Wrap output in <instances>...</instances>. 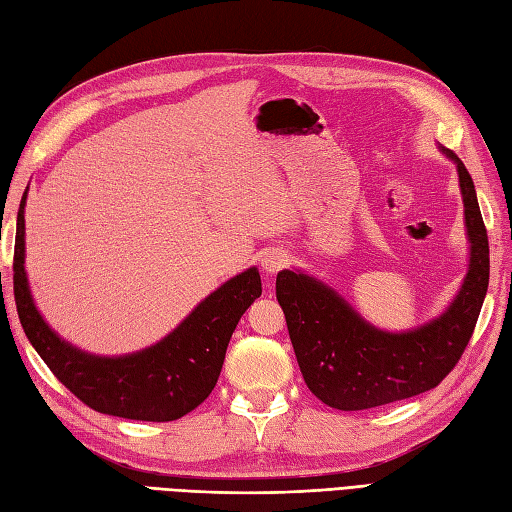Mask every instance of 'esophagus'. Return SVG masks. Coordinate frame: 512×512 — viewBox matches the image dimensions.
Returning a JSON list of instances; mask_svg holds the SVG:
<instances>
[{"label": "esophagus", "mask_w": 512, "mask_h": 512, "mask_svg": "<svg viewBox=\"0 0 512 512\" xmlns=\"http://www.w3.org/2000/svg\"><path fill=\"white\" fill-rule=\"evenodd\" d=\"M285 264H288V253L281 251V248H270L264 255H261V268H264L268 275H275Z\"/></svg>", "instance_id": "1"}]
</instances>
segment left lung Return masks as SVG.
<instances>
[{
    "label": "left lung",
    "instance_id": "obj_1",
    "mask_svg": "<svg viewBox=\"0 0 512 512\" xmlns=\"http://www.w3.org/2000/svg\"><path fill=\"white\" fill-rule=\"evenodd\" d=\"M441 152L456 163L471 244L467 277L441 316L390 334L366 323L327 283L301 270L277 275L296 362L307 388L331 408L368 410L432 390L471 340L489 288V237L465 163L443 146Z\"/></svg>",
    "mask_w": 512,
    "mask_h": 512
}]
</instances>
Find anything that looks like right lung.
Segmentation results:
<instances>
[{"instance_id": "1", "label": "right lung", "mask_w": 512, "mask_h": 512, "mask_svg": "<svg viewBox=\"0 0 512 512\" xmlns=\"http://www.w3.org/2000/svg\"><path fill=\"white\" fill-rule=\"evenodd\" d=\"M23 192L15 240V303L21 327L58 382L111 417L133 421H176L198 408L216 386L224 353L242 314L261 296L257 268L222 283L194 307L172 334L137 353L102 358L76 349L52 331L32 301L26 277V207Z\"/></svg>"}]
</instances>
